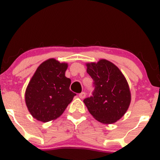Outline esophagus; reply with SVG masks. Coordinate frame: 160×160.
<instances>
[{"label":"esophagus","instance_id":"1","mask_svg":"<svg viewBox=\"0 0 160 160\" xmlns=\"http://www.w3.org/2000/svg\"><path fill=\"white\" fill-rule=\"evenodd\" d=\"M79 97H80L81 99H83L86 97V93L84 92H81L80 95H79Z\"/></svg>","mask_w":160,"mask_h":160}]
</instances>
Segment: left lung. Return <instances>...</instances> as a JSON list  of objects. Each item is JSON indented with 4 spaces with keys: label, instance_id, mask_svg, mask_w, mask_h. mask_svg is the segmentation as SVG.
I'll use <instances>...</instances> for the list:
<instances>
[{
    "label": "left lung",
    "instance_id": "left-lung-1",
    "mask_svg": "<svg viewBox=\"0 0 160 160\" xmlns=\"http://www.w3.org/2000/svg\"><path fill=\"white\" fill-rule=\"evenodd\" d=\"M86 65L95 86L92 96L83 100L88 111L104 124L117 122L126 113L131 102L127 80L114 64L106 59Z\"/></svg>",
    "mask_w": 160,
    "mask_h": 160
}]
</instances>
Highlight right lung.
<instances>
[{
  "label": "right lung",
  "instance_id": "1",
  "mask_svg": "<svg viewBox=\"0 0 160 160\" xmlns=\"http://www.w3.org/2000/svg\"><path fill=\"white\" fill-rule=\"evenodd\" d=\"M68 63L55 58L43 62L36 70L25 90V104L36 120L47 122L59 117L72 102L71 80L65 77Z\"/></svg>",
  "mask_w": 160,
  "mask_h": 160
}]
</instances>
